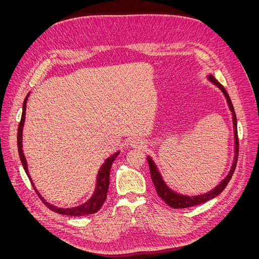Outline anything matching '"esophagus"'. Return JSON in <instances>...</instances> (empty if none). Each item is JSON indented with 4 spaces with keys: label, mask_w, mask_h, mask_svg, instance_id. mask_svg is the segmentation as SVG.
<instances>
[{
    "label": "esophagus",
    "mask_w": 259,
    "mask_h": 259,
    "mask_svg": "<svg viewBox=\"0 0 259 259\" xmlns=\"http://www.w3.org/2000/svg\"><path fill=\"white\" fill-rule=\"evenodd\" d=\"M130 145L133 148H144L145 145V139L143 138H139V137H135V138H132L130 140Z\"/></svg>",
    "instance_id": "esophagus-1"
}]
</instances>
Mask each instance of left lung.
Returning <instances> with one entry per match:
<instances>
[{
    "label": "left lung",
    "instance_id": "obj_1",
    "mask_svg": "<svg viewBox=\"0 0 259 259\" xmlns=\"http://www.w3.org/2000/svg\"><path fill=\"white\" fill-rule=\"evenodd\" d=\"M207 80L214 84L215 86L222 91V93L224 94V96L227 100V104H228V107L231 111L232 114V123H233V134H234V156H233V161H232V165L230 167L229 173L227 174V176L219 183L214 189L209 190L206 193L203 194H198V195H186V194H182L178 193L176 191H174L171 188L168 187V185L165 183V180L162 177L160 170L156 166V164L154 163L153 159L151 158L150 155L147 156V160L149 163V168H150V174H151V179L152 183L155 187L156 193L159 194V197L166 203V204L170 207L174 208H186V207H190V206H194V205H199L202 204L208 200H211L216 198L219 193H222L223 190L226 188V186L228 185V183L230 182V179L232 177V174L234 169H236V165H237V161H238V152H239V140H238V131H237V116L236 113H234V109L232 106V103L230 100V97L228 95V93L225 90L224 86L219 83L213 74H208L207 75Z\"/></svg>",
    "mask_w": 259,
    "mask_h": 259
}]
</instances>
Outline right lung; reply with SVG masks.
I'll use <instances>...</instances> for the list:
<instances>
[{
  "instance_id": "obj_1",
  "label": "right lung",
  "mask_w": 259,
  "mask_h": 259,
  "mask_svg": "<svg viewBox=\"0 0 259 259\" xmlns=\"http://www.w3.org/2000/svg\"><path fill=\"white\" fill-rule=\"evenodd\" d=\"M29 95H30V93L25 98V101H23V105H22V114H21V120H20V123H19L18 134H17V145H18L19 158H20L21 164L23 166V169H25L26 174L28 175L31 184H32V186L34 188L35 192L37 193L38 197L41 198V200L45 203V204L48 205V207H50L54 211H56V213H58V214L69 215V216H84V215L96 213V211L99 210L100 207L103 206V204L107 199V192H108V189H109V179H110V168H111L113 161L116 159V156L120 154V151H117V152L113 153L111 156L107 158L103 165H101L100 169L98 170L97 178H96L95 191L93 192L92 197L85 203H83V204H81V205H77V206H74V207H68V208L57 207V206L51 204V203H49L42 197L40 192H38L37 189L35 188L33 180L29 174L27 160H26V156H25V154H23V150H22V131H23V125H25V120H26V107H27V100H28Z\"/></svg>"
}]
</instances>
